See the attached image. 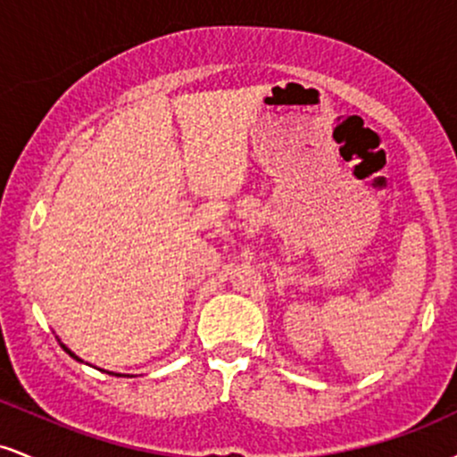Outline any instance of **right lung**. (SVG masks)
<instances>
[{"label":"right lung","mask_w":457,"mask_h":457,"mask_svg":"<svg viewBox=\"0 0 457 457\" xmlns=\"http://www.w3.org/2000/svg\"><path fill=\"white\" fill-rule=\"evenodd\" d=\"M62 348H64V350H66V353H68V354H71V356H72V359H77V361H81V359H79V356H77V354H75V353H71V350H68V348H66V345H62ZM118 376H120V374H118Z\"/></svg>","instance_id":"1"}]
</instances>
